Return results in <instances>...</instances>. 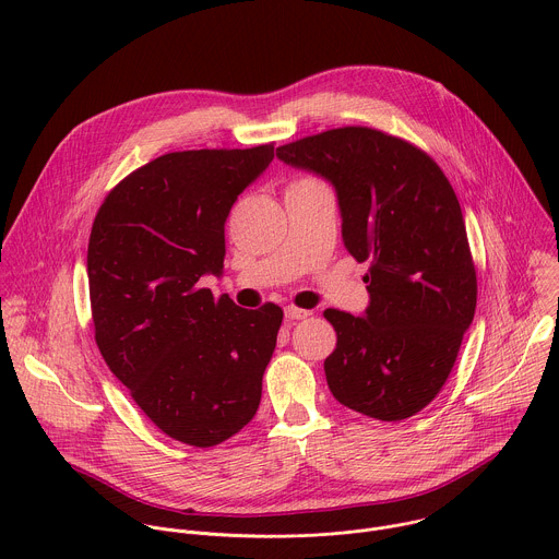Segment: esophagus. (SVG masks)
<instances>
[{"instance_id":"34e87169","label":"esophagus","mask_w":559,"mask_h":559,"mask_svg":"<svg viewBox=\"0 0 559 559\" xmlns=\"http://www.w3.org/2000/svg\"><path fill=\"white\" fill-rule=\"evenodd\" d=\"M309 313H311V311L298 309V307H294V305L285 307V318H287V321H302V318H307Z\"/></svg>"}]
</instances>
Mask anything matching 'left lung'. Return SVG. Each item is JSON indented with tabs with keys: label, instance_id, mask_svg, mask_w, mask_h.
Instances as JSON below:
<instances>
[{
	"label": "left lung",
	"instance_id": "1",
	"mask_svg": "<svg viewBox=\"0 0 559 559\" xmlns=\"http://www.w3.org/2000/svg\"><path fill=\"white\" fill-rule=\"evenodd\" d=\"M276 156L334 186L345 248L371 263L365 313L325 309L338 336L325 360L330 391L384 423L423 412L455 365L477 300L449 179L420 147L362 126L298 139Z\"/></svg>",
	"mask_w": 559,
	"mask_h": 559
}]
</instances>
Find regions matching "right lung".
Returning a JSON list of instances; mask_svg holds the SVG:
<instances>
[{
	"mask_svg": "<svg viewBox=\"0 0 559 559\" xmlns=\"http://www.w3.org/2000/svg\"><path fill=\"white\" fill-rule=\"evenodd\" d=\"M272 158L274 143L164 154L128 175L93 223L97 347L141 412L183 444H221L261 403L283 309L216 300L199 281L223 274L229 210Z\"/></svg>",
	"mask_w": 559,
	"mask_h": 559,
	"instance_id": "add662e5",
	"label": "right lung"
}]
</instances>
